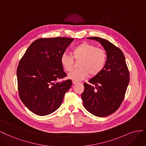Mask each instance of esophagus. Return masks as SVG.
<instances>
[{"label": "esophagus", "instance_id": "esophagus-1", "mask_svg": "<svg viewBox=\"0 0 146 146\" xmlns=\"http://www.w3.org/2000/svg\"><path fill=\"white\" fill-rule=\"evenodd\" d=\"M72 82H73V84H77V83H78V82H77V81H73Z\"/></svg>", "mask_w": 146, "mask_h": 146}]
</instances>
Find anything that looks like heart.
I'll return each mask as SVG.
<instances>
[{
	"label": "heart",
	"instance_id": "obj_1",
	"mask_svg": "<svg viewBox=\"0 0 146 146\" xmlns=\"http://www.w3.org/2000/svg\"><path fill=\"white\" fill-rule=\"evenodd\" d=\"M79 60L78 68L68 74L73 81H80L90 75L97 76L105 68L107 54L105 50L87 42L82 43L72 50V55L64 52L60 56V63L66 72L73 68L74 60Z\"/></svg>",
	"mask_w": 146,
	"mask_h": 146
}]
</instances>
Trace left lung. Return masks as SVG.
Segmentation results:
<instances>
[{"label": "left lung", "mask_w": 146, "mask_h": 146, "mask_svg": "<svg viewBox=\"0 0 146 146\" xmlns=\"http://www.w3.org/2000/svg\"><path fill=\"white\" fill-rule=\"evenodd\" d=\"M89 39L99 41L107 54L102 72L84 83L81 95L84 108L92 114L105 117L117 110L122 103L130 81V74L122 51L108 40L97 36Z\"/></svg>", "instance_id": "8db88e82"}]
</instances>
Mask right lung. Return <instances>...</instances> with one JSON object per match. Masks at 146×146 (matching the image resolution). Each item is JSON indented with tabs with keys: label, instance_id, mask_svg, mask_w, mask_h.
<instances>
[{
	"label": "right lung",
	"instance_id": "obj_1",
	"mask_svg": "<svg viewBox=\"0 0 146 146\" xmlns=\"http://www.w3.org/2000/svg\"><path fill=\"white\" fill-rule=\"evenodd\" d=\"M74 38H41L35 40L17 68L18 93L28 109L38 115L52 113L61 105L72 86L60 63V56Z\"/></svg>",
	"mask_w": 146,
	"mask_h": 146
}]
</instances>
